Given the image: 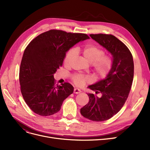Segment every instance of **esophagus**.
I'll return each mask as SVG.
<instances>
[{
	"mask_svg": "<svg viewBox=\"0 0 150 150\" xmlns=\"http://www.w3.org/2000/svg\"><path fill=\"white\" fill-rule=\"evenodd\" d=\"M81 92V90L78 89H77V88H75V89H74V93H76V94L80 93Z\"/></svg>",
	"mask_w": 150,
	"mask_h": 150,
	"instance_id": "1",
	"label": "esophagus"
}]
</instances>
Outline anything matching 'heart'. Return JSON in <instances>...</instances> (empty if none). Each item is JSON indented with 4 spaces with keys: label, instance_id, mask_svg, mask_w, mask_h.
I'll list each match as a JSON object with an SVG mask.
<instances>
[{
    "label": "heart",
    "instance_id": "heart-1",
    "mask_svg": "<svg viewBox=\"0 0 150 150\" xmlns=\"http://www.w3.org/2000/svg\"><path fill=\"white\" fill-rule=\"evenodd\" d=\"M81 52L84 59L92 64L93 72L99 78L106 77L111 72L113 66V58L111 54H105V51L99 46L96 45H87L81 49ZM76 55L74 49L69 50L64 58V64L69 66L71 61ZM74 83L79 87L84 86L90 81V78L80 74H75L72 76Z\"/></svg>",
    "mask_w": 150,
    "mask_h": 150
}]
</instances>
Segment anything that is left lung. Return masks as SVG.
Wrapping results in <instances>:
<instances>
[{"instance_id": "8db88e82", "label": "left lung", "mask_w": 150, "mask_h": 150, "mask_svg": "<svg viewBox=\"0 0 150 150\" xmlns=\"http://www.w3.org/2000/svg\"><path fill=\"white\" fill-rule=\"evenodd\" d=\"M90 36L111 53L114 61L112 70L105 79L89 86L102 97L88 94L89 101L80 109L86 119L101 122L115 115L127 101L133 81L134 62L127 46L114 35L100 33Z\"/></svg>"}]
</instances>
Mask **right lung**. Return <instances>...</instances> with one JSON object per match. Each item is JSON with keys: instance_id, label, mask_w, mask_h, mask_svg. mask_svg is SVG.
<instances>
[{"instance_id": "right-lung-1", "label": "right lung", "mask_w": 150, "mask_h": 150, "mask_svg": "<svg viewBox=\"0 0 150 150\" xmlns=\"http://www.w3.org/2000/svg\"><path fill=\"white\" fill-rule=\"evenodd\" d=\"M89 38L84 33L53 29L38 35L27 46L20 66L19 83L23 100L35 113L54 114L73 93L74 87L69 83L55 85L53 74L62 66L66 52Z\"/></svg>"}]
</instances>
